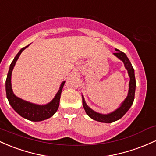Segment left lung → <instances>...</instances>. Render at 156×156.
<instances>
[{
  "label": "left lung",
  "mask_w": 156,
  "mask_h": 156,
  "mask_svg": "<svg viewBox=\"0 0 156 156\" xmlns=\"http://www.w3.org/2000/svg\"><path fill=\"white\" fill-rule=\"evenodd\" d=\"M116 52L113 53V55L116 56L118 58H119L122 62L125 64L126 69L128 71L129 76H130V83H129V91L128 95L125 100L122 102V105H121L118 109L116 111L112 112L111 113L109 114L104 115L101 114V113H97V112L94 111L93 110L90 109L88 106L85 104V101L84 100V98L83 97V103L84 109L85 112L90 118L93 119L94 120L98 121L99 122H104V123H111V122H115V121L119 120V119L122 118L124 115L127 113V111L130 109L131 105H133L135 97V90H136V79H135V73L134 69L133 68L132 64L127 58V57L124 52H122L121 51L116 49Z\"/></svg>",
  "instance_id": "left-lung-1"
}]
</instances>
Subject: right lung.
I'll return each instance as SVG.
<instances>
[{"instance_id": "add662e5", "label": "right lung", "mask_w": 156, "mask_h": 156, "mask_svg": "<svg viewBox=\"0 0 156 156\" xmlns=\"http://www.w3.org/2000/svg\"><path fill=\"white\" fill-rule=\"evenodd\" d=\"M23 47L20 49V51L17 53V55L15 56L13 61L10 65L9 70L7 74V77L6 80V97H7L9 102L11 105L14 110L18 113L20 116H21L23 118L26 119L28 120L32 121V122H40L47 119L50 118L53 116L54 114L57 112V109L59 108V99H60L61 92H62V87L64 86L65 81L62 82L59 87V91L56 94L55 97L54 98L53 100L48 104L45 105H38L32 104V103L23 100L20 98L17 97L14 94L12 89V84H11V76L12 70L14 69L16 61L18 59L19 56L22 53L26 47Z\"/></svg>"}]
</instances>
